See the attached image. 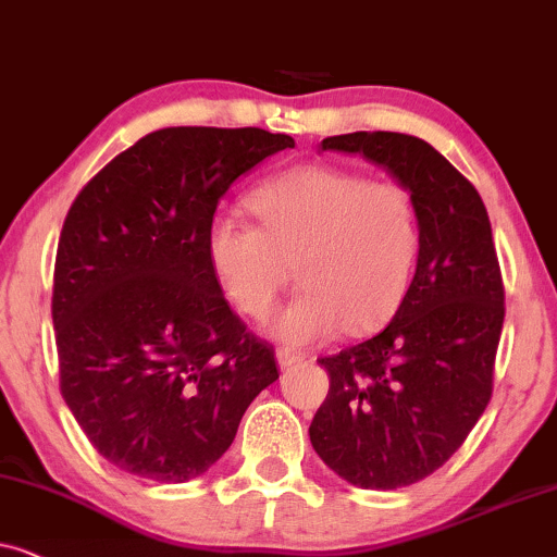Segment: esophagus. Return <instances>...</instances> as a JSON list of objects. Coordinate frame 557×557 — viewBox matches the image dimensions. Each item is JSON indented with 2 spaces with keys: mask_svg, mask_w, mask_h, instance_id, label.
I'll return each instance as SVG.
<instances>
[{
  "mask_svg": "<svg viewBox=\"0 0 557 557\" xmlns=\"http://www.w3.org/2000/svg\"><path fill=\"white\" fill-rule=\"evenodd\" d=\"M306 359V354H298V351H290V348H277V364L280 367H293V364H300V361Z\"/></svg>",
  "mask_w": 557,
  "mask_h": 557,
  "instance_id": "esophagus-1",
  "label": "esophagus"
}]
</instances>
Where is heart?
Instances as JSON below:
<instances>
[{
    "mask_svg": "<svg viewBox=\"0 0 557 557\" xmlns=\"http://www.w3.org/2000/svg\"><path fill=\"white\" fill-rule=\"evenodd\" d=\"M249 209L259 226L219 213L206 232L219 290L242 315H270L295 264L306 287L270 323L285 344L369 333L399 308L420 255L418 203L403 183L298 165L259 185Z\"/></svg>",
    "mask_w": 557,
    "mask_h": 557,
    "instance_id": "heart-1",
    "label": "heart"
}]
</instances>
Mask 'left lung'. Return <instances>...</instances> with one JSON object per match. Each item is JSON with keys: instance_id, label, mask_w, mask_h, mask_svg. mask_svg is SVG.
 I'll use <instances>...</instances> for the list:
<instances>
[{"instance_id": "left-lung-1", "label": "left lung", "mask_w": 557, "mask_h": 557, "mask_svg": "<svg viewBox=\"0 0 557 557\" xmlns=\"http://www.w3.org/2000/svg\"><path fill=\"white\" fill-rule=\"evenodd\" d=\"M321 147L361 154L412 193L420 255L392 321L318 359L331 387L310 443L354 486H410L463 446L492 399L504 323L492 224L479 190L425 139L354 132Z\"/></svg>"}]
</instances>
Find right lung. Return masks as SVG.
Listing matches in <instances>:
<instances>
[{
	"instance_id": "obj_1",
	"label": "right lung",
	"mask_w": 557,
	"mask_h": 557,
	"mask_svg": "<svg viewBox=\"0 0 557 557\" xmlns=\"http://www.w3.org/2000/svg\"><path fill=\"white\" fill-rule=\"evenodd\" d=\"M287 147L290 135L259 127L158 129L69 209L53 274L61 395L116 469L201 476L280 376L272 344L219 290L206 232L228 185Z\"/></svg>"
}]
</instances>
